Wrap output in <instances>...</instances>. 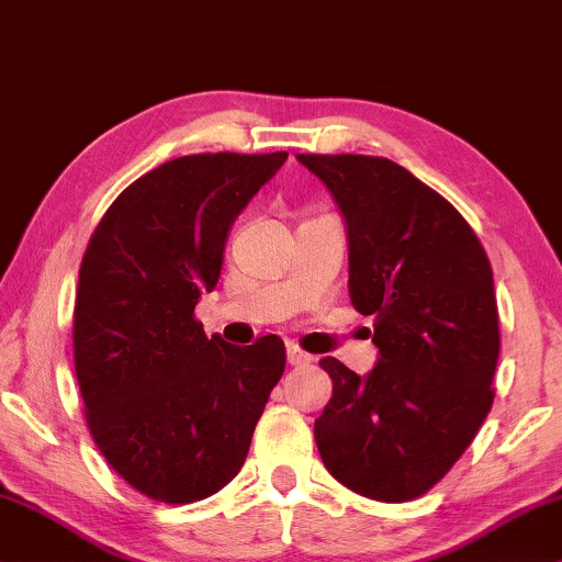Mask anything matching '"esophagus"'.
I'll return each mask as SVG.
<instances>
[{
    "label": "esophagus",
    "mask_w": 562,
    "mask_h": 562,
    "mask_svg": "<svg viewBox=\"0 0 562 562\" xmlns=\"http://www.w3.org/2000/svg\"><path fill=\"white\" fill-rule=\"evenodd\" d=\"M311 360H314V355L303 352L297 345H288V363L290 366H305V363H311Z\"/></svg>",
    "instance_id": "obj_1"
}]
</instances>
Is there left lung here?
Segmentation results:
<instances>
[{
    "instance_id": "8db88e82",
    "label": "left lung",
    "mask_w": 562,
    "mask_h": 562,
    "mask_svg": "<svg viewBox=\"0 0 562 562\" xmlns=\"http://www.w3.org/2000/svg\"><path fill=\"white\" fill-rule=\"evenodd\" d=\"M342 210L350 301L373 316L379 363L337 358L314 425L324 467L366 498H420L493 407L501 331L493 267L464 217L407 168L371 155H297Z\"/></svg>"
}]
</instances>
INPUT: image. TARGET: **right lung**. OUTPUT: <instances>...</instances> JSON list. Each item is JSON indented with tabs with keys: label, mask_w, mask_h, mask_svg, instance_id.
<instances>
[{
	"label": "right lung",
	"mask_w": 562,
	"mask_h": 562,
	"mask_svg": "<svg viewBox=\"0 0 562 562\" xmlns=\"http://www.w3.org/2000/svg\"><path fill=\"white\" fill-rule=\"evenodd\" d=\"M288 153H199L162 162L105 210L80 265L75 371L105 461L147 498L194 503L244 467L285 371L277 334L248 347L194 318L228 233Z\"/></svg>",
	"instance_id": "add662e5"
}]
</instances>
